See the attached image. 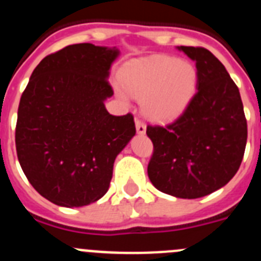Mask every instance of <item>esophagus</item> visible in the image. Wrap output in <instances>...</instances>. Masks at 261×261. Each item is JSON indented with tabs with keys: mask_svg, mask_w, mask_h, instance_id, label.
Returning a JSON list of instances; mask_svg holds the SVG:
<instances>
[{
	"mask_svg": "<svg viewBox=\"0 0 261 261\" xmlns=\"http://www.w3.org/2000/svg\"><path fill=\"white\" fill-rule=\"evenodd\" d=\"M135 125H136V131H138V134H140V135H144V134H145V131H146L145 123L141 122L140 120H136Z\"/></svg>",
	"mask_w": 261,
	"mask_h": 261,
	"instance_id": "esophagus-1",
	"label": "esophagus"
}]
</instances>
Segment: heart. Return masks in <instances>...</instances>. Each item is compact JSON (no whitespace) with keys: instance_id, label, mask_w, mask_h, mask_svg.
I'll use <instances>...</instances> for the list:
<instances>
[{"instance_id":"b5f03b06","label":"heart","mask_w":261,"mask_h":261,"mask_svg":"<svg viewBox=\"0 0 261 261\" xmlns=\"http://www.w3.org/2000/svg\"><path fill=\"white\" fill-rule=\"evenodd\" d=\"M116 94L123 100L135 95L150 120L169 121L178 117L191 102L198 87V70L189 61L171 56L133 61L121 70Z\"/></svg>"}]
</instances>
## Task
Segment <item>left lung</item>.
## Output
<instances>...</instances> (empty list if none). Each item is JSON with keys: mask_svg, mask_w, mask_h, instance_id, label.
Instances as JSON below:
<instances>
[{"mask_svg": "<svg viewBox=\"0 0 261 261\" xmlns=\"http://www.w3.org/2000/svg\"><path fill=\"white\" fill-rule=\"evenodd\" d=\"M198 70L191 102L174 122L148 126L154 145L148 176L155 189L198 199L231 181L244 158L247 123L239 88L223 63L201 47H176Z\"/></svg>", "mask_w": 261, "mask_h": 261, "instance_id": "8db88e82", "label": "left lung"}]
</instances>
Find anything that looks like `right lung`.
Returning <instances> with one entry per match:
<instances>
[{"instance_id": "right-lung-1", "label": "right lung", "mask_w": 261, "mask_h": 261, "mask_svg": "<svg viewBox=\"0 0 261 261\" xmlns=\"http://www.w3.org/2000/svg\"><path fill=\"white\" fill-rule=\"evenodd\" d=\"M120 50L92 43L47 56L30 76L17 111L20 166L50 203L79 208L108 191L115 159L135 136L133 115L112 116L110 70Z\"/></svg>"}]
</instances>
